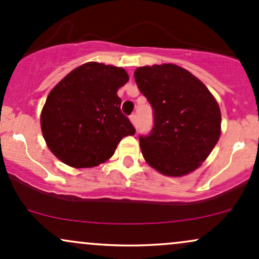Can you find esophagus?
Wrapping results in <instances>:
<instances>
[{
  "label": "esophagus",
  "mask_w": 259,
  "mask_h": 259,
  "mask_svg": "<svg viewBox=\"0 0 259 259\" xmlns=\"http://www.w3.org/2000/svg\"><path fill=\"white\" fill-rule=\"evenodd\" d=\"M130 121H132L134 126H136V124H138V116H136V114L130 115Z\"/></svg>",
  "instance_id": "1"
}]
</instances>
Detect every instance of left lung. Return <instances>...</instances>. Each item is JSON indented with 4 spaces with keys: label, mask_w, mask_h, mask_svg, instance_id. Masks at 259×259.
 <instances>
[{
    "label": "left lung",
    "mask_w": 259,
    "mask_h": 259,
    "mask_svg": "<svg viewBox=\"0 0 259 259\" xmlns=\"http://www.w3.org/2000/svg\"><path fill=\"white\" fill-rule=\"evenodd\" d=\"M138 88L153 109V127L140 138L147 163L164 176L195 171L221 134V113L205 84L173 64L138 67Z\"/></svg>",
    "instance_id": "1"
}]
</instances>
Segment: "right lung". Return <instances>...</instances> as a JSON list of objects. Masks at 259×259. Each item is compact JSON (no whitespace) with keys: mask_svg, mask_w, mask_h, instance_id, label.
<instances>
[{"mask_svg":"<svg viewBox=\"0 0 259 259\" xmlns=\"http://www.w3.org/2000/svg\"><path fill=\"white\" fill-rule=\"evenodd\" d=\"M127 81L121 67L87 62L51 90L40 125L48 147L59 160L75 168L96 167L112 157L121 139L135 134L116 95Z\"/></svg>","mask_w":259,"mask_h":259,"instance_id":"right-lung-1","label":"right lung"}]
</instances>
